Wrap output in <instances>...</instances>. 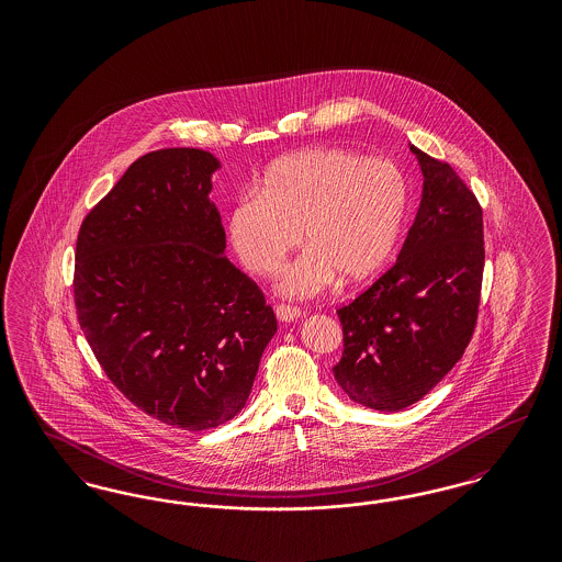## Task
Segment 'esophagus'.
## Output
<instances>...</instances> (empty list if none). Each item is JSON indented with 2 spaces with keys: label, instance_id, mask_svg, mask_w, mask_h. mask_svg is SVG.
Listing matches in <instances>:
<instances>
[{
  "label": "esophagus",
  "instance_id": "34e87169",
  "mask_svg": "<svg viewBox=\"0 0 562 562\" xmlns=\"http://www.w3.org/2000/svg\"><path fill=\"white\" fill-rule=\"evenodd\" d=\"M276 316H278V321L293 322L301 316V310H299V307H294V305L280 303V305H276Z\"/></svg>",
  "mask_w": 562,
  "mask_h": 562
}]
</instances>
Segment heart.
<instances>
[{"instance_id": "b5f03b06", "label": "heart", "mask_w": 562, "mask_h": 562, "mask_svg": "<svg viewBox=\"0 0 562 562\" xmlns=\"http://www.w3.org/2000/svg\"><path fill=\"white\" fill-rule=\"evenodd\" d=\"M408 188L385 158L341 147H312L273 161L259 193L229 214V240L241 266L273 276L303 238L310 244L280 280L293 296L318 293L335 273L362 282L383 268L396 246Z\"/></svg>"}]
</instances>
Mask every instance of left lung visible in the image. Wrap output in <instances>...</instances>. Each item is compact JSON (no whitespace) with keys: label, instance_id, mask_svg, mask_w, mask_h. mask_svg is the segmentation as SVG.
<instances>
[{"label":"left lung","instance_id":"obj_1","mask_svg":"<svg viewBox=\"0 0 562 562\" xmlns=\"http://www.w3.org/2000/svg\"><path fill=\"white\" fill-rule=\"evenodd\" d=\"M424 195L396 263L337 310L344 353L333 373L374 411L422 401L472 341L481 305L482 209L447 161L415 145Z\"/></svg>","mask_w":562,"mask_h":562}]
</instances>
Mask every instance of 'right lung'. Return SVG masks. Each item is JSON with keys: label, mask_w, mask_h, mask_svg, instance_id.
I'll list each match as a JSON object with an SVG mask.
<instances>
[{"label": "right lung", "mask_w": 562, "mask_h": 562, "mask_svg": "<svg viewBox=\"0 0 562 562\" xmlns=\"http://www.w3.org/2000/svg\"><path fill=\"white\" fill-rule=\"evenodd\" d=\"M209 151L133 161L86 214L74 301L109 381L149 417L202 431L234 419L278 330L266 294L223 255Z\"/></svg>", "instance_id": "add662e5"}]
</instances>
